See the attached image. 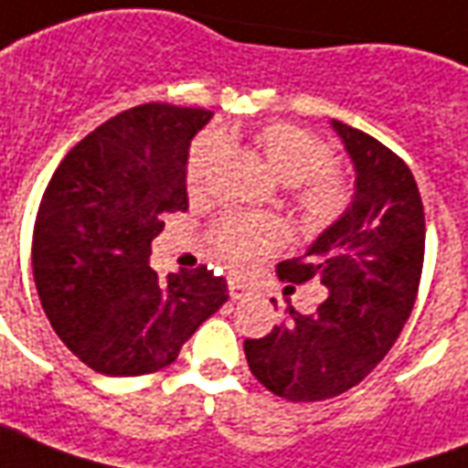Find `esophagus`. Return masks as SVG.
Listing matches in <instances>:
<instances>
[{
  "instance_id": "34e87169",
  "label": "esophagus",
  "mask_w": 468,
  "mask_h": 468,
  "mask_svg": "<svg viewBox=\"0 0 468 468\" xmlns=\"http://www.w3.org/2000/svg\"><path fill=\"white\" fill-rule=\"evenodd\" d=\"M250 294H251V290L247 287V284H244V282L229 280V297H231L234 303H237V300H247Z\"/></svg>"
}]
</instances>
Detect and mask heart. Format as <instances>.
<instances>
[{"instance_id": "1", "label": "heart", "mask_w": 468, "mask_h": 468, "mask_svg": "<svg viewBox=\"0 0 468 468\" xmlns=\"http://www.w3.org/2000/svg\"><path fill=\"white\" fill-rule=\"evenodd\" d=\"M264 164L284 186H294V204L304 224L324 227L343 214L347 204V186L333 168L330 145L304 128L290 122H271L254 135ZM221 155L218 135L198 138L186 164V184L197 194L207 186ZM280 229L267 218L224 217L211 231V251L229 270H247L251 261L277 244Z\"/></svg>"}]
</instances>
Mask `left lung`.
Wrapping results in <instances>:
<instances>
[{
	"instance_id": "obj_1",
	"label": "left lung",
	"mask_w": 468,
	"mask_h": 468,
	"mask_svg": "<svg viewBox=\"0 0 468 468\" xmlns=\"http://www.w3.org/2000/svg\"><path fill=\"white\" fill-rule=\"evenodd\" d=\"M356 168V194L337 221L280 280L327 287L313 314L244 340L254 378L287 400H324L357 386L399 340L419 292L426 218L410 168L373 135L330 121Z\"/></svg>"
}]
</instances>
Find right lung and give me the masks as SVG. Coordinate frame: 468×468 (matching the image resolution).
<instances>
[{
  "instance_id": "obj_1",
  "label": "right lung",
  "mask_w": 468,
  "mask_h": 468,
  "mask_svg": "<svg viewBox=\"0 0 468 468\" xmlns=\"http://www.w3.org/2000/svg\"><path fill=\"white\" fill-rule=\"evenodd\" d=\"M211 115L168 102L118 112L62 158L45 188L32 237L39 303L95 373L171 366L229 300L227 280L204 264L158 280L148 261L165 214L188 208V145Z\"/></svg>"
}]
</instances>
